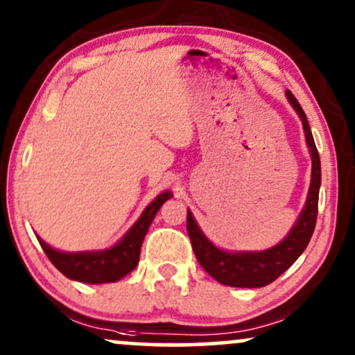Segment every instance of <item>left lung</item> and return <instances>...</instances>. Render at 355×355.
Segmentation results:
<instances>
[{"label":"left lung","instance_id":"1","mask_svg":"<svg viewBox=\"0 0 355 355\" xmlns=\"http://www.w3.org/2000/svg\"><path fill=\"white\" fill-rule=\"evenodd\" d=\"M285 96L302 121L305 141H307L309 153L312 158L311 187H309L305 205L297 217L295 223L292 225L291 232L285 235V239L280 240L277 245L266 248V250H223L207 239V235L198 227L193 214L190 210L187 211V230H189L195 257L200 262V266L205 268L207 274H210L217 282L229 285V287L257 288L266 287V285L274 282L277 277L282 275L302 255V252L311 242L313 229H315L320 190L319 152L315 148V141H313L311 126H309L302 107L288 89L285 92Z\"/></svg>","mask_w":355,"mask_h":355}]
</instances>
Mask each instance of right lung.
I'll return each mask as SVG.
<instances>
[{"label": "right lung", "mask_w": 355, "mask_h": 355, "mask_svg": "<svg viewBox=\"0 0 355 355\" xmlns=\"http://www.w3.org/2000/svg\"><path fill=\"white\" fill-rule=\"evenodd\" d=\"M172 198V191L166 190L155 197L152 203L146 205L126 234L113 247L103 250L87 252H63L48 245L42 237L36 235L40 245L51 260V263L68 279L83 284H110L123 279L138 266L140 248L144 239L152 225L155 215L164 203Z\"/></svg>", "instance_id": "add662e5"}]
</instances>
